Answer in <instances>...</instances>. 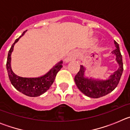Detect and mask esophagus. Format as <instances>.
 I'll list each match as a JSON object with an SVG mask.
<instances>
[{
  "mask_svg": "<svg viewBox=\"0 0 130 130\" xmlns=\"http://www.w3.org/2000/svg\"><path fill=\"white\" fill-rule=\"evenodd\" d=\"M76 58H77L76 51H73L68 54V55L66 57V58L64 59V62H69L75 60H76Z\"/></svg>",
  "mask_w": 130,
  "mask_h": 130,
  "instance_id": "obj_1",
  "label": "esophagus"
}]
</instances>
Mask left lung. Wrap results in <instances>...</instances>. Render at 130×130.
Listing matches in <instances>:
<instances>
[{"label":"left lung","instance_id":"left-lung-1","mask_svg":"<svg viewBox=\"0 0 130 130\" xmlns=\"http://www.w3.org/2000/svg\"><path fill=\"white\" fill-rule=\"evenodd\" d=\"M116 49L111 52L115 56V60L119 65V68L106 79L96 78L91 75L87 76V68L83 65L80 66V70L74 78L75 84L79 90L85 96L92 98H98L111 92L117 87L123 72V63L119 45L115 41Z\"/></svg>","mask_w":130,"mask_h":130}]
</instances>
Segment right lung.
Instances as JSON below:
<instances>
[{"label":"right lung","mask_w":130,"mask_h":130,"mask_svg":"<svg viewBox=\"0 0 130 130\" xmlns=\"http://www.w3.org/2000/svg\"><path fill=\"white\" fill-rule=\"evenodd\" d=\"M26 30L23 32V34L15 40V42L11 45L8 55L6 63V69L8 73L9 79L11 85L15 88L23 93V94L30 97H37L43 94L49 88L51 87L55 81V77L58 71L62 68V60L57 62L55 66H53L45 74L36 77H23L18 76L13 72L11 66V53L13 51L14 45L21 38L25 35Z\"/></svg>","instance_id":"1"}]
</instances>
